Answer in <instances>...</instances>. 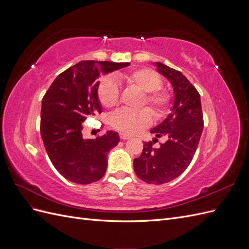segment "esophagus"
<instances>
[{
  "label": "esophagus",
  "instance_id": "esophagus-1",
  "mask_svg": "<svg viewBox=\"0 0 249 249\" xmlns=\"http://www.w3.org/2000/svg\"><path fill=\"white\" fill-rule=\"evenodd\" d=\"M119 137H120V139H122V140H126V139H130L131 138L130 135L124 134V133H120L119 134Z\"/></svg>",
  "mask_w": 249,
  "mask_h": 249
}]
</instances>
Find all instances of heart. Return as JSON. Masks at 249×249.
<instances>
[{"label":"heart","instance_id":"heart-1","mask_svg":"<svg viewBox=\"0 0 249 249\" xmlns=\"http://www.w3.org/2000/svg\"><path fill=\"white\" fill-rule=\"evenodd\" d=\"M122 79L127 86L142 93L138 107L147 105L157 118L166 114L170 97L166 91L159 89L162 80L157 72L148 69H139L123 73ZM97 96L104 107H114L119 97V88L115 80L110 77L103 79L97 88ZM150 123L152 115L147 109L117 110L110 115V124L114 129L127 134H134L144 129Z\"/></svg>","mask_w":249,"mask_h":249}]
</instances>
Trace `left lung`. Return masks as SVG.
<instances>
[{"label": "left lung", "mask_w": 249, "mask_h": 249, "mask_svg": "<svg viewBox=\"0 0 249 249\" xmlns=\"http://www.w3.org/2000/svg\"><path fill=\"white\" fill-rule=\"evenodd\" d=\"M153 64L173 88L171 112L150 130L156 136L153 141L164 136L167 142L159 149L152 147V141L143 142L141 156L134 159V170L144 182L160 185L179 177L189 166L201 136L203 118L200 95L189 80L161 62Z\"/></svg>", "instance_id": "left-lung-1"}]
</instances>
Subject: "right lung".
<instances>
[{
	"label": "right lung",
	"instance_id": "add662e5",
	"mask_svg": "<svg viewBox=\"0 0 249 249\" xmlns=\"http://www.w3.org/2000/svg\"><path fill=\"white\" fill-rule=\"evenodd\" d=\"M129 65L80 61L60 73L43 96L40 134L44 147L54 167L72 183L96 182L107 170V155L118 144V133L107 131L102 137L85 139L83 123L103 111L97 96L100 78Z\"/></svg>",
	"mask_w": 249,
	"mask_h": 249
}]
</instances>
